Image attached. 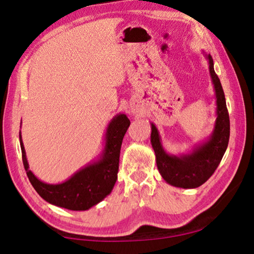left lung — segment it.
Instances as JSON below:
<instances>
[{
	"mask_svg": "<svg viewBox=\"0 0 254 254\" xmlns=\"http://www.w3.org/2000/svg\"><path fill=\"white\" fill-rule=\"evenodd\" d=\"M208 60L209 74L216 97V121L212 134L184 154H170L163 149L158 128L151 123V144L156 153L157 167L162 178L171 186L179 188H197L214 174L226 151L230 139V118L225 95L220 78L215 74L214 63L210 55Z\"/></svg>",
	"mask_w": 254,
	"mask_h": 254,
	"instance_id": "8db88e82",
	"label": "left lung"
}]
</instances>
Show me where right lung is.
I'll list each match as a JSON object with an SVG mask.
<instances>
[{"label": "right lung", "instance_id": "right-lung-1", "mask_svg": "<svg viewBox=\"0 0 254 254\" xmlns=\"http://www.w3.org/2000/svg\"><path fill=\"white\" fill-rule=\"evenodd\" d=\"M130 126L126 114L111 120L105 133V147L97 160L88 163L60 184H47L38 179L29 169L20 131V145L24 169L30 183L46 201L70 210H87L111 194L118 179L122 140Z\"/></svg>", "mask_w": 254, "mask_h": 254}]
</instances>
